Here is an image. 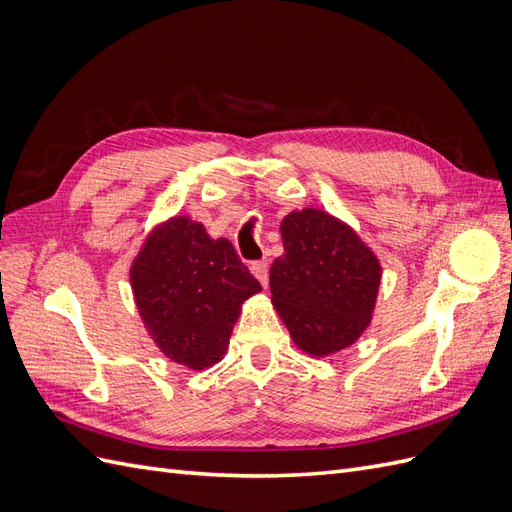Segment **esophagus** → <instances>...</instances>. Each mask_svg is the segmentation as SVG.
I'll list each match as a JSON object with an SVG mask.
<instances>
[{
    "mask_svg": "<svg viewBox=\"0 0 512 512\" xmlns=\"http://www.w3.org/2000/svg\"><path fill=\"white\" fill-rule=\"evenodd\" d=\"M250 269L256 275V280L267 288V284H269V262L267 260H254Z\"/></svg>",
    "mask_w": 512,
    "mask_h": 512,
    "instance_id": "1",
    "label": "esophagus"
}]
</instances>
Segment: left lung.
Segmentation results:
<instances>
[{"label":"left lung","mask_w":512,"mask_h":512,"mask_svg":"<svg viewBox=\"0 0 512 512\" xmlns=\"http://www.w3.org/2000/svg\"><path fill=\"white\" fill-rule=\"evenodd\" d=\"M284 254L271 265L277 314L299 348L324 356L350 346L371 320L380 265L369 247L329 213L292 211Z\"/></svg>","instance_id":"obj_1"}]
</instances>
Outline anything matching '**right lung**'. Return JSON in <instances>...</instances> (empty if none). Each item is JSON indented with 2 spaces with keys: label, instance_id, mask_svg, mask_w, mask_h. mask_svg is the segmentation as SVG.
I'll use <instances>...</instances> for the list:
<instances>
[{
  "label": "right lung",
  "instance_id": "right-lung-1",
  "mask_svg": "<svg viewBox=\"0 0 512 512\" xmlns=\"http://www.w3.org/2000/svg\"><path fill=\"white\" fill-rule=\"evenodd\" d=\"M130 280L153 342L192 369L220 361L241 303L260 290L232 243L209 239L190 218H173L151 232Z\"/></svg>",
  "mask_w": 512,
  "mask_h": 512
}]
</instances>
